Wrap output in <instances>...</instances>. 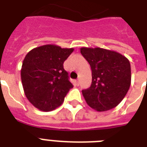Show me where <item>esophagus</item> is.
I'll list each match as a JSON object with an SVG mask.
<instances>
[{"instance_id": "34e87169", "label": "esophagus", "mask_w": 147, "mask_h": 147, "mask_svg": "<svg viewBox=\"0 0 147 147\" xmlns=\"http://www.w3.org/2000/svg\"><path fill=\"white\" fill-rule=\"evenodd\" d=\"M76 85H79V84H80V82H79V80H76Z\"/></svg>"}]
</instances>
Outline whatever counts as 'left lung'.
<instances>
[{
	"instance_id": "obj_1",
	"label": "left lung",
	"mask_w": 147,
	"mask_h": 147,
	"mask_svg": "<svg viewBox=\"0 0 147 147\" xmlns=\"http://www.w3.org/2000/svg\"><path fill=\"white\" fill-rule=\"evenodd\" d=\"M80 51L92 71L91 87L82 90L86 103L97 111L117 106L130 88V61L121 53L100 47H82Z\"/></svg>"
}]
</instances>
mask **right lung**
<instances>
[{
    "label": "right lung",
    "mask_w": 147,
    "mask_h": 147,
    "mask_svg": "<svg viewBox=\"0 0 147 147\" xmlns=\"http://www.w3.org/2000/svg\"><path fill=\"white\" fill-rule=\"evenodd\" d=\"M73 51V48L47 44L26 55L20 71L22 85L26 98L37 109L47 112L59 107L73 87L63 68Z\"/></svg>",
    "instance_id": "add662e5"
}]
</instances>
